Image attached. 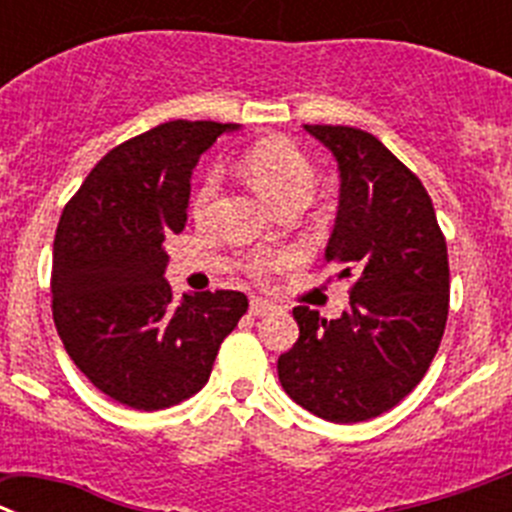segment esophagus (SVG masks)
<instances>
[{
	"instance_id": "1",
	"label": "esophagus",
	"mask_w": 512,
	"mask_h": 512,
	"mask_svg": "<svg viewBox=\"0 0 512 512\" xmlns=\"http://www.w3.org/2000/svg\"><path fill=\"white\" fill-rule=\"evenodd\" d=\"M270 311H275V306L270 301H262V298H252V301H250L252 316H267Z\"/></svg>"
}]
</instances>
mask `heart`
<instances>
[{
    "instance_id": "obj_1",
    "label": "heart",
    "mask_w": 512,
    "mask_h": 512,
    "mask_svg": "<svg viewBox=\"0 0 512 512\" xmlns=\"http://www.w3.org/2000/svg\"><path fill=\"white\" fill-rule=\"evenodd\" d=\"M242 168H245L252 186L260 191L262 199L270 201L275 209L290 199H308L313 191L311 163L303 158V153H298L296 147L283 140H265L252 145L245 158H242ZM219 186H222L219 170H209L204 181L199 183V188H196V193H193V214L199 219L211 209ZM280 262H283L280 255H257L250 262V273L265 275L267 270L278 267Z\"/></svg>"
}]
</instances>
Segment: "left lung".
I'll return each instance as SVG.
<instances>
[{"mask_svg":"<svg viewBox=\"0 0 512 512\" xmlns=\"http://www.w3.org/2000/svg\"><path fill=\"white\" fill-rule=\"evenodd\" d=\"M339 165L326 260L354 278L349 311L293 308L298 342L280 354L285 393L313 416L359 423L390 411L426 375L449 313V257L431 196L375 135L303 124Z\"/></svg>","mask_w":512,"mask_h":512,"instance_id":"8db88e82","label":"left lung"}]
</instances>
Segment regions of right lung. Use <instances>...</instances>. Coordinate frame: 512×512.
<instances>
[{
	"instance_id": "right-lung-1",
	"label": "right lung",
	"mask_w": 512,
	"mask_h": 512,
	"mask_svg": "<svg viewBox=\"0 0 512 512\" xmlns=\"http://www.w3.org/2000/svg\"><path fill=\"white\" fill-rule=\"evenodd\" d=\"M239 124L165 122L96 163L53 242V321L68 357L104 395L163 411L199 393L224 336L247 313L239 290L173 298L165 239L188 222L191 173Z\"/></svg>"
}]
</instances>
